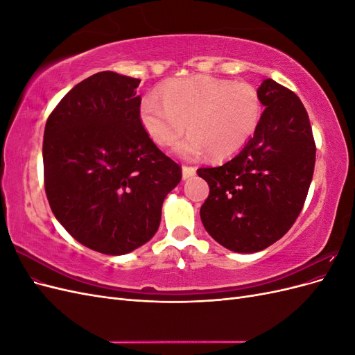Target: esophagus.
I'll return each mask as SVG.
<instances>
[{
    "instance_id": "1",
    "label": "esophagus",
    "mask_w": 355,
    "mask_h": 355,
    "mask_svg": "<svg viewBox=\"0 0 355 355\" xmlns=\"http://www.w3.org/2000/svg\"><path fill=\"white\" fill-rule=\"evenodd\" d=\"M196 175V167H192V166H184L182 167V179H188V178H191V176H194Z\"/></svg>"
}]
</instances>
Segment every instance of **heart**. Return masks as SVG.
I'll use <instances>...</instances> for the list:
<instances>
[{
	"label": "heart",
	"instance_id": "1",
	"mask_svg": "<svg viewBox=\"0 0 355 355\" xmlns=\"http://www.w3.org/2000/svg\"><path fill=\"white\" fill-rule=\"evenodd\" d=\"M158 94H148L139 106V120L146 135L159 146L173 145L184 158L207 153L222 159L237 154L250 141L261 120V99L253 85L209 75L173 78Z\"/></svg>",
	"mask_w": 355,
	"mask_h": 355
}]
</instances>
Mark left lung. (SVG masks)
Segmentation results:
<instances>
[{"label": "left lung", "mask_w": 355, "mask_h": 355, "mask_svg": "<svg viewBox=\"0 0 355 355\" xmlns=\"http://www.w3.org/2000/svg\"><path fill=\"white\" fill-rule=\"evenodd\" d=\"M257 94L265 110L240 154L197 170L210 187L200 209L204 228L237 253L261 252L292 228L315 164L313 128L297 96L271 78Z\"/></svg>", "instance_id": "8db88e82"}]
</instances>
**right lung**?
<instances>
[{"instance_id": "add662e5", "label": "right lung", "mask_w": 355, "mask_h": 355, "mask_svg": "<svg viewBox=\"0 0 355 355\" xmlns=\"http://www.w3.org/2000/svg\"><path fill=\"white\" fill-rule=\"evenodd\" d=\"M141 80L112 71L69 90L46 123L42 161L53 214L72 237L125 254L154 237L161 206L182 179L139 120Z\"/></svg>"}]
</instances>
